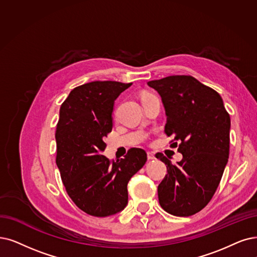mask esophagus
Wrapping results in <instances>:
<instances>
[{"label":"esophagus","mask_w":257,"mask_h":257,"mask_svg":"<svg viewBox=\"0 0 257 257\" xmlns=\"http://www.w3.org/2000/svg\"><path fill=\"white\" fill-rule=\"evenodd\" d=\"M153 159H155V155L151 152H148V160H153Z\"/></svg>","instance_id":"1"}]
</instances>
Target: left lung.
Wrapping results in <instances>:
<instances>
[{
  "instance_id": "obj_1",
  "label": "left lung",
  "mask_w": 257,
  "mask_h": 257,
  "mask_svg": "<svg viewBox=\"0 0 257 257\" xmlns=\"http://www.w3.org/2000/svg\"><path fill=\"white\" fill-rule=\"evenodd\" d=\"M148 85L160 95L167 115L164 132L176 147L179 142L182 154L177 164L156 154L168 172L158 186L159 203L175 216H191L210 202L227 166L230 115L217 91L192 76H170Z\"/></svg>"
}]
</instances>
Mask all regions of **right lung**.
Segmentation results:
<instances>
[{
  "mask_svg": "<svg viewBox=\"0 0 257 257\" xmlns=\"http://www.w3.org/2000/svg\"><path fill=\"white\" fill-rule=\"evenodd\" d=\"M131 85L89 82L71 90L60 107L56 163L68 196L91 216H109L126 207L127 183L148 159L138 148L116 161L102 155L112 128L114 102Z\"/></svg>",
  "mask_w": 257,
  "mask_h": 257,
  "instance_id": "1",
  "label": "right lung"
}]
</instances>
